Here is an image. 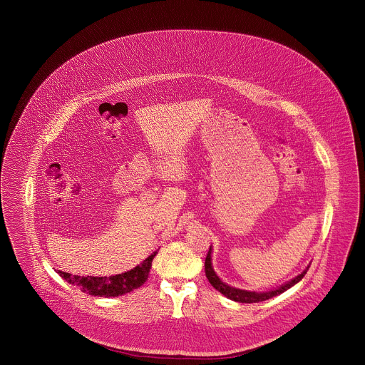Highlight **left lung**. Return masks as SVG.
Masks as SVG:
<instances>
[{
    "instance_id": "left-lung-1",
    "label": "left lung",
    "mask_w": 365,
    "mask_h": 365,
    "mask_svg": "<svg viewBox=\"0 0 365 365\" xmlns=\"http://www.w3.org/2000/svg\"><path fill=\"white\" fill-rule=\"evenodd\" d=\"M210 254H212V248H209L207 255H206V259H205V274H206V278L209 279V282L212 284V287H213L215 289H217L220 293H222L224 296H227L228 299H231V300H234V302H237V303H258V302H264V300H267V299H272V297L277 296L279 293L289 289L294 284H297L302 278L306 276L307 270H308V267H309V266H308L302 274H299L297 277L293 278L289 282L284 284L282 287H279V288L274 289V291L257 293V292L236 289V288H232V287L224 284V282L216 276V273H215V270H213V267H212Z\"/></svg>"
}]
</instances>
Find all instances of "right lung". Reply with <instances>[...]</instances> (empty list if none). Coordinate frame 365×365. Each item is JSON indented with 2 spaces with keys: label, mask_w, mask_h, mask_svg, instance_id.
Instances as JSON below:
<instances>
[{
  "label": "right lung",
  "mask_w": 365,
  "mask_h": 365,
  "mask_svg": "<svg viewBox=\"0 0 365 365\" xmlns=\"http://www.w3.org/2000/svg\"><path fill=\"white\" fill-rule=\"evenodd\" d=\"M158 252L149 255L144 262L126 273L111 276V277H80L72 276L71 273H65L58 270L59 276L65 278L69 284L80 287V289L91 296L98 297H117L125 293L134 291L145 284L149 270L152 267V261Z\"/></svg>",
  "instance_id": "add662e5"
}]
</instances>
